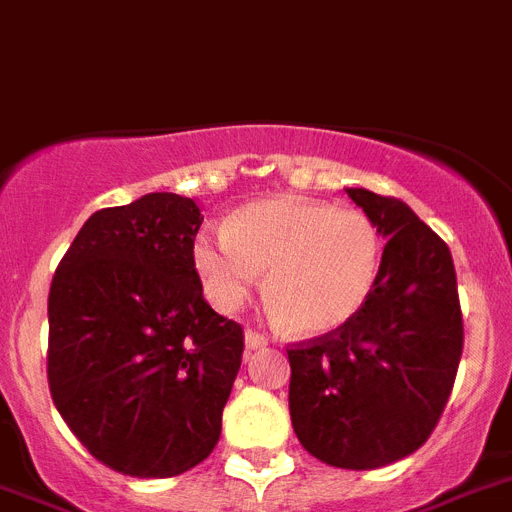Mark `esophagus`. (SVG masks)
<instances>
[{"instance_id":"obj_1","label":"esophagus","mask_w":512,"mask_h":512,"mask_svg":"<svg viewBox=\"0 0 512 512\" xmlns=\"http://www.w3.org/2000/svg\"><path fill=\"white\" fill-rule=\"evenodd\" d=\"M265 345H268V340H265V337L260 335V332H255V330H247L244 332V348L250 350H260V348H265Z\"/></svg>"}]
</instances>
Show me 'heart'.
Segmentation results:
<instances>
[{
  "mask_svg": "<svg viewBox=\"0 0 512 512\" xmlns=\"http://www.w3.org/2000/svg\"><path fill=\"white\" fill-rule=\"evenodd\" d=\"M381 260L384 237L366 213L291 195L239 208L229 226L203 229L193 242L213 306L239 309L268 270L273 314L299 337L332 335L353 322L376 288Z\"/></svg>",
  "mask_w": 512,
  "mask_h": 512,
  "instance_id": "1",
  "label": "heart"
}]
</instances>
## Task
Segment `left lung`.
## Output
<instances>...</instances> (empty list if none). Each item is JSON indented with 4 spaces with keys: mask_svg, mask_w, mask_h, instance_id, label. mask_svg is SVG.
<instances>
[{
    "mask_svg": "<svg viewBox=\"0 0 512 512\" xmlns=\"http://www.w3.org/2000/svg\"><path fill=\"white\" fill-rule=\"evenodd\" d=\"M386 239L379 281L342 330L288 350L301 446L337 469H379L428 441L464 350L451 252L407 203L345 188Z\"/></svg>",
    "mask_w": 512,
    "mask_h": 512,
    "instance_id": "obj_1",
    "label": "left lung"
}]
</instances>
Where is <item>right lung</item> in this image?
Instances as JSON below:
<instances>
[{
    "label": "right lung",
    "instance_id": "1",
    "mask_svg": "<svg viewBox=\"0 0 512 512\" xmlns=\"http://www.w3.org/2000/svg\"><path fill=\"white\" fill-rule=\"evenodd\" d=\"M201 208L149 193L84 221L48 293V386L87 451L139 479L177 477L219 443L242 327L203 299Z\"/></svg>",
    "mask_w": 512,
    "mask_h": 512
}]
</instances>
